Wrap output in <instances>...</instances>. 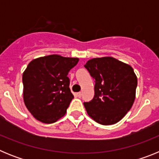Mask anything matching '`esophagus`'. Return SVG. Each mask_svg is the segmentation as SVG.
<instances>
[{
  "mask_svg": "<svg viewBox=\"0 0 159 159\" xmlns=\"http://www.w3.org/2000/svg\"><path fill=\"white\" fill-rule=\"evenodd\" d=\"M76 95H77V97H79V98H80L81 95H82V93H81V92H78V93L76 94Z\"/></svg>",
  "mask_w": 159,
  "mask_h": 159,
  "instance_id": "1",
  "label": "esophagus"
}]
</instances>
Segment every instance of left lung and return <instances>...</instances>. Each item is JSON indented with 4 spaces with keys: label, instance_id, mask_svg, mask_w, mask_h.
I'll list each match as a JSON object with an SVG mask.
<instances>
[{
    "label": "left lung",
    "instance_id": "1",
    "mask_svg": "<svg viewBox=\"0 0 159 159\" xmlns=\"http://www.w3.org/2000/svg\"><path fill=\"white\" fill-rule=\"evenodd\" d=\"M84 67L95 82L94 98L84 102L88 116L102 125L120 121L135 99L138 80L133 68L110 57L89 60Z\"/></svg>",
    "mask_w": 159,
    "mask_h": 159
}]
</instances>
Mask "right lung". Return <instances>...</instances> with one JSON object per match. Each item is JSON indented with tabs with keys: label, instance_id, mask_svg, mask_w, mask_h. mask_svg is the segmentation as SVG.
<instances>
[{
	"label": "right lung",
	"instance_id": "obj_1",
	"mask_svg": "<svg viewBox=\"0 0 159 159\" xmlns=\"http://www.w3.org/2000/svg\"><path fill=\"white\" fill-rule=\"evenodd\" d=\"M78 58L50 55L32 60L23 73L24 102L32 116L43 123L63 117L74 98L67 74Z\"/></svg>",
	"mask_w": 159,
	"mask_h": 159
}]
</instances>
